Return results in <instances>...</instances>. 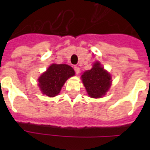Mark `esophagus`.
Returning <instances> with one entry per match:
<instances>
[{"label": "esophagus", "mask_w": 150, "mask_h": 150, "mask_svg": "<svg viewBox=\"0 0 150 150\" xmlns=\"http://www.w3.org/2000/svg\"><path fill=\"white\" fill-rule=\"evenodd\" d=\"M74 69H75V73H76V74H79V71H80V69H79V67H78V66H75V68H74Z\"/></svg>", "instance_id": "1"}]
</instances>
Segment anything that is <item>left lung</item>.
Here are the masks:
<instances>
[{"label":"left lung","mask_w":150,"mask_h":150,"mask_svg":"<svg viewBox=\"0 0 150 150\" xmlns=\"http://www.w3.org/2000/svg\"><path fill=\"white\" fill-rule=\"evenodd\" d=\"M82 80L87 93L93 98H100L108 91L111 83V77L107 71L96 62L91 70L86 71L82 75Z\"/></svg>","instance_id":"1"}]
</instances>
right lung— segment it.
<instances>
[{"label":"right lung","instance_id":"obj_1","mask_svg":"<svg viewBox=\"0 0 150 150\" xmlns=\"http://www.w3.org/2000/svg\"><path fill=\"white\" fill-rule=\"evenodd\" d=\"M74 75L75 71L71 66L53 64L39 78V86L43 94L53 97L60 93L66 80Z\"/></svg>","mask_w":150,"mask_h":150}]
</instances>
